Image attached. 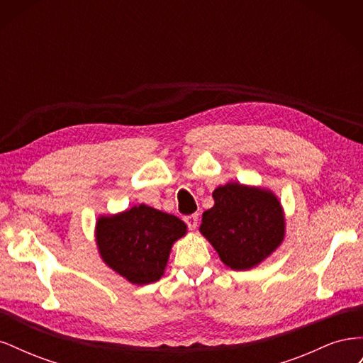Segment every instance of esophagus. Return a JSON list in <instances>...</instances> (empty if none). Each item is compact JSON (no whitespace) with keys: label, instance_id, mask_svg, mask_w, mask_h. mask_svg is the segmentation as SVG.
<instances>
[{"label":"esophagus","instance_id":"obj_1","mask_svg":"<svg viewBox=\"0 0 363 363\" xmlns=\"http://www.w3.org/2000/svg\"><path fill=\"white\" fill-rule=\"evenodd\" d=\"M184 223L188 224V227L191 230H195L196 224H199V213H191V215H186L184 216Z\"/></svg>","mask_w":363,"mask_h":363}]
</instances>
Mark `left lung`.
I'll return each instance as SVG.
<instances>
[{
  "instance_id": "1",
  "label": "left lung",
  "mask_w": 363,
  "mask_h": 363,
  "mask_svg": "<svg viewBox=\"0 0 363 363\" xmlns=\"http://www.w3.org/2000/svg\"><path fill=\"white\" fill-rule=\"evenodd\" d=\"M215 206L203 213L200 232L227 267L250 269L283 240L284 218L276 195L227 183L213 192Z\"/></svg>"
}]
</instances>
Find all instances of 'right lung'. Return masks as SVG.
Listing matches in <instances>:
<instances>
[{"label": "right lung", "mask_w": 363, "mask_h": 363, "mask_svg": "<svg viewBox=\"0 0 363 363\" xmlns=\"http://www.w3.org/2000/svg\"><path fill=\"white\" fill-rule=\"evenodd\" d=\"M186 233L180 218L145 204L96 223V244L103 260L135 284L157 281L174 244Z\"/></svg>", "instance_id": "right-lung-1"}]
</instances>
